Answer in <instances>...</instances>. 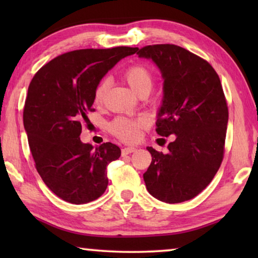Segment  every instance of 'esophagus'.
Listing matches in <instances>:
<instances>
[{
  "label": "esophagus",
  "instance_id": "esophagus-1",
  "mask_svg": "<svg viewBox=\"0 0 258 258\" xmlns=\"http://www.w3.org/2000/svg\"><path fill=\"white\" fill-rule=\"evenodd\" d=\"M135 150H137V148H134V147L123 148V149H121V156H126V155L132 154V152H134Z\"/></svg>",
  "mask_w": 258,
  "mask_h": 258
}]
</instances>
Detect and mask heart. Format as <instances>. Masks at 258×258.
Returning <instances> with one entry per match:
<instances>
[{
	"label": "heart",
	"instance_id": "1",
	"mask_svg": "<svg viewBox=\"0 0 258 258\" xmlns=\"http://www.w3.org/2000/svg\"><path fill=\"white\" fill-rule=\"evenodd\" d=\"M124 77L135 93L140 95L143 92H150L154 80H152L150 71L147 67L142 66V64H133V66L126 69L124 73ZM107 89V81H102L99 83L97 87H95L93 94L94 103L99 104L102 102ZM145 124L146 121L141 119L135 120L126 118V117H117L109 125V128H110L113 135H116L117 138L123 140V141L133 142L139 138L140 127H142Z\"/></svg>",
	"mask_w": 258,
	"mask_h": 258
}]
</instances>
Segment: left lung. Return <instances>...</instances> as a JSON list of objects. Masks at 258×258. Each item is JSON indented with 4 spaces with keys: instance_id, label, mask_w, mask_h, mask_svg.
Listing matches in <instances>:
<instances>
[{
    "instance_id": "left-lung-1",
    "label": "left lung",
    "mask_w": 258,
    "mask_h": 258,
    "mask_svg": "<svg viewBox=\"0 0 258 258\" xmlns=\"http://www.w3.org/2000/svg\"><path fill=\"white\" fill-rule=\"evenodd\" d=\"M137 54L151 60L164 81L156 132L175 135L167 154L147 147L152 157L143 174L147 190L164 203L190 200L212 182L223 159L229 111L220 77L207 61L177 45H148Z\"/></svg>"
}]
</instances>
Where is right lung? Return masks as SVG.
<instances>
[{
	"label": "right lung",
	"instance_id": "obj_1",
	"mask_svg": "<svg viewBox=\"0 0 258 258\" xmlns=\"http://www.w3.org/2000/svg\"><path fill=\"white\" fill-rule=\"evenodd\" d=\"M138 47L76 50L42 67L28 87L24 126L36 169L46 186L64 202L98 199L108 185L107 166L120 157L116 145L83 143L82 121L92 111L97 85Z\"/></svg>",
	"mask_w": 258,
	"mask_h": 258
}]
</instances>
